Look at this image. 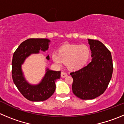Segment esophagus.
<instances>
[{
    "mask_svg": "<svg viewBox=\"0 0 124 124\" xmlns=\"http://www.w3.org/2000/svg\"><path fill=\"white\" fill-rule=\"evenodd\" d=\"M67 76V73H65V72H61V77H62V78L66 77Z\"/></svg>",
    "mask_w": 124,
    "mask_h": 124,
    "instance_id": "esophagus-1",
    "label": "esophagus"
}]
</instances>
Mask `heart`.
Returning <instances> with one entry per match:
<instances>
[{
    "label": "heart",
    "instance_id": "heart-1",
    "mask_svg": "<svg viewBox=\"0 0 124 124\" xmlns=\"http://www.w3.org/2000/svg\"><path fill=\"white\" fill-rule=\"evenodd\" d=\"M91 55V50L86 44H66L61 47L59 52H53L52 59L57 64L66 63L69 69L78 70L86 65Z\"/></svg>",
    "mask_w": 124,
    "mask_h": 124
}]
</instances>
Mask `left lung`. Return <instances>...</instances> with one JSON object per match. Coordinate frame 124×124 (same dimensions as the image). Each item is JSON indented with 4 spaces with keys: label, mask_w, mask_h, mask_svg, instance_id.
Here are the masks:
<instances>
[{
    "label": "left lung",
    "mask_w": 124,
    "mask_h": 124,
    "mask_svg": "<svg viewBox=\"0 0 124 124\" xmlns=\"http://www.w3.org/2000/svg\"><path fill=\"white\" fill-rule=\"evenodd\" d=\"M92 61L80 70L70 73L72 91L81 100H93L103 94L112 78L111 52L100 41L88 39Z\"/></svg>",
    "instance_id": "1"
}]
</instances>
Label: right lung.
<instances>
[{"instance_id": "right-lung-1", "label": "right lung", "mask_w": 124, "mask_h": 124, "mask_svg": "<svg viewBox=\"0 0 124 124\" xmlns=\"http://www.w3.org/2000/svg\"><path fill=\"white\" fill-rule=\"evenodd\" d=\"M50 41L44 38H30L23 41L13 53L12 62L13 81L18 90L27 100L31 101H43L54 94L55 82L61 78V71H53L47 69L42 81L36 85H32L26 81L22 70V64L30 54L46 51L49 48ZM47 60L49 56L46 57Z\"/></svg>"}]
</instances>
